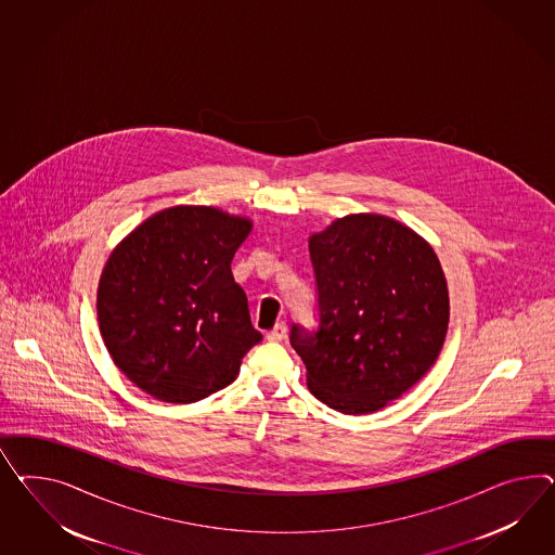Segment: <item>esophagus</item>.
Segmentation results:
<instances>
[{
	"instance_id": "1",
	"label": "esophagus",
	"mask_w": 555,
	"mask_h": 555,
	"mask_svg": "<svg viewBox=\"0 0 555 555\" xmlns=\"http://www.w3.org/2000/svg\"><path fill=\"white\" fill-rule=\"evenodd\" d=\"M286 337V323H276L274 330L267 333L269 341H283Z\"/></svg>"
}]
</instances>
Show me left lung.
Instances as JSON below:
<instances>
[{
	"instance_id": "1",
	"label": "left lung",
	"mask_w": 555,
	"mask_h": 555,
	"mask_svg": "<svg viewBox=\"0 0 555 555\" xmlns=\"http://www.w3.org/2000/svg\"><path fill=\"white\" fill-rule=\"evenodd\" d=\"M319 325L291 327L307 384L323 404L370 414L426 374L449 330L435 250L410 228L353 214L309 238Z\"/></svg>"
}]
</instances>
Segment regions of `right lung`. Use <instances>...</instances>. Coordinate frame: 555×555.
<instances>
[{"instance_id": "right-lung-1", "label": "right lung", "mask_w": 555, "mask_h": 555, "mask_svg": "<svg viewBox=\"0 0 555 555\" xmlns=\"http://www.w3.org/2000/svg\"><path fill=\"white\" fill-rule=\"evenodd\" d=\"M250 228L216 208L176 206L115 248L99 283V327L137 388L192 404L236 379L262 339L230 269Z\"/></svg>"}]
</instances>
